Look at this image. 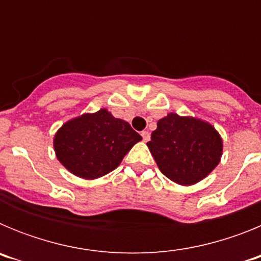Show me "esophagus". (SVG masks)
<instances>
[{"instance_id": "esophagus-1", "label": "esophagus", "mask_w": 261, "mask_h": 261, "mask_svg": "<svg viewBox=\"0 0 261 261\" xmlns=\"http://www.w3.org/2000/svg\"><path fill=\"white\" fill-rule=\"evenodd\" d=\"M141 136H142V140H144L145 142H147L149 140H150V133L147 132V130H144V132H141Z\"/></svg>"}]
</instances>
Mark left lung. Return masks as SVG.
<instances>
[{
	"mask_svg": "<svg viewBox=\"0 0 261 261\" xmlns=\"http://www.w3.org/2000/svg\"><path fill=\"white\" fill-rule=\"evenodd\" d=\"M147 147L165 176L180 186H192L217 167L223 145L212 124L171 112L156 123Z\"/></svg>",
	"mask_w": 261,
	"mask_h": 261,
	"instance_id": "1",
	"label": "left lung"
}]
</instances>
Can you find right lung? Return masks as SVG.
<instances>
[{"mask_svg":"<svg viewBox=\"0 0 261 261\" xmlns=\"http://www.w3.org/2000/svg\"><path fill=\"white\" fill-rule=\"evenodd\" d=\"M141 140L129 123L102 108L66 121L55 135L53 147L68 171L93 180L114 171Z\"/></svg>","mask_w":261,"mask_h":261,"instance_id":"right-lung-1","label":"right lung"}]
</instances>
